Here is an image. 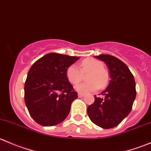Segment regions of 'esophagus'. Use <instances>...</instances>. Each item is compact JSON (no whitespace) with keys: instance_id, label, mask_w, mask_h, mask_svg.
Returning a JSON list of instances; mask_svg holds the SVG:
<instances>
[{"instance_id":"1","label":"esophagus","mask_w":151,"mask_h":151,"mask_svg":"<svg viewBox=\"0 0 151 151\" xmlns=\"http://www.w3.org/2000/svg\"><path fill=\"white\" fill-rule=\"evenodd\" d=\"M78 96L80 97V98H82V97L84 96V94H83V93H78Z\"/></svg>"}]
</instances>
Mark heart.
Wrapping results in <instances>:
<instances>
[{
    "mask_svg": "<svg viewBox=\"0 0 151 151\" xmlns=\"http://www.w3.org/2000/svg\"><path fill=\"white\" fill-rule=\"evenodd\" d=\"M81 69L76 64H72L66 69V77L71 84H78L83 80V73L90 72L88 75L89 82L77 85L75 90L81 93H88L97 91L101 86L104 88L109 82V73L104 68L101 61L95 58H87L80 64Z\"/></svg>",
    "mask_w": 151,
    "mask_h": 151,
    "instance_id": "b5f03b06",
    "label": "heart"
}]
</instances>
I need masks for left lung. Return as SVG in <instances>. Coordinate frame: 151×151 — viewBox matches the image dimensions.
I'll list each match as a JSON object with an SVG mask.
<instances>
[{
    "label": "left lung",
    "instance_id": "8db88e82",
    "mask_svg": "<svg viewBox=\"0 0 151 151\" xmlns=\"http://www.w3.org/2000/svg\"><path fill=\"white\" fill-rule=\"evenodd\" d=\"M95 58L106 63L110 80L101 92L104 99L95 96V101L88 106L87 112L96 125L102 129H111L130 113L136 98V84L133 74L121 60L109 55H99Z\"/></svg>",
    "mask_w": 151,
    "mask_h": 151
}]
</instances>
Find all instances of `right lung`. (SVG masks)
<instances>
[{"label":"right lung","mask_w":151,"mask_h":151,"mask_svg":"<svg viewBox=\"0 0 151 151\" xmlns=\"http://www.w3.org/2000/svg\"><path fill=\"white\" fill-rule=\"evenodd\" d=\"M79 58L51 52L30 67L24 99L30 116L37 123L55 126L68 116L71 103L78 96L67 79L66 69Z\"/></svg>","instance_id":"right-lung-1"}]
</instances>
